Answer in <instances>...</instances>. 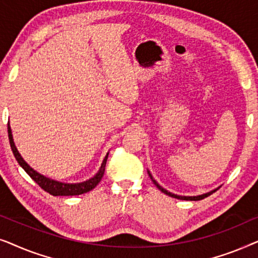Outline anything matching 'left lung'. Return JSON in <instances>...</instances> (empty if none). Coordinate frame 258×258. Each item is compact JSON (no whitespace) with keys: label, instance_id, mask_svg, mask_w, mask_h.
<instances>
[{"label":"left lung","instance_id":"left-lung-1","mask_svg":"<svg viewBox=\"0 0 258 258\" xmlns=\"http://www.w3.org/2000/svg\"><path fill=\"white\" fill-rule=\"evenodd\" d=\"M148 174H149L150 178H151V181L154 182V184L156 185L157 188L160 189L162 192H164L165 195H168V196H170V197H174V199H177V200H185V201H200V200H203V199H206V197H208V196H210L211 194L216 191L217 189H220V186H218L217 189H215V190H211V191H209V192H207V194H203V195H199V196H179V195H175V194H171L170 191H168V190H165L164 188H162V186H161L160 184H158V183H157L156 181H155L154 177H153V176H151V174H150L149 171H148Z\"/></svg>","mask_w":258,"mask_h":258}]
</instances>
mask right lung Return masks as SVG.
Listing matches in <instances>:
<instances>
[{
  "label": "right lung",
  "instance_id": "right-lung-1",
  "mask_svg": "<svg viewBox=\"0 0 258 258\" xmlns=\"http://www.w3.org/2000/svg\"><path fill=\"white\" fill-rule=\"evenodd\" d=\"M8 136H9V142H10V147H12L13 154H14V156H15L16 161L19 162V164L24 169V171H26L27 174L29 175L30 177L41 186L42 189L44 190V191L49 192L52 196L82 195V194H86L88 191H90V190H93L95 186L100 183L102 177H103V174L105 170V164H107L108 154H107V156L104 157L103 162H102L100 170H98V172L94 176V177H91L88 179V181H84L81 183H62V182H57V181H55V179L48 178L43 175L38 174L36 170H34V169L23 160L22 156H21L19 153V150H17V148L15 147V143H14L12 129H10L9 124H8Z\"/></svg>",
  "mask_w": 258,
  "mask_h": 258
}]
</instances>
